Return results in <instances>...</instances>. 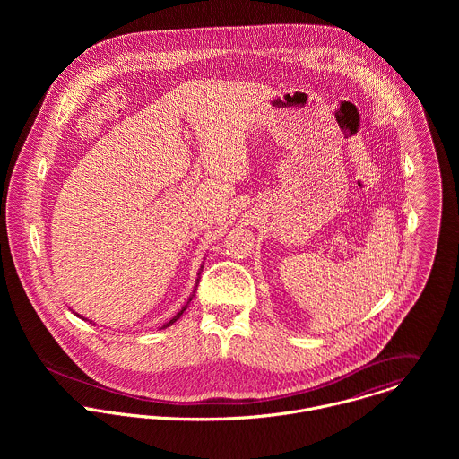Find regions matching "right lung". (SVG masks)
<instances>
[{
  "mask_svg": "<svg viewBox=\"0 0 459 459\" xmlns=\"http://www.w3.org/2000/svg\"><path fill=\"white\" fill-rule=\"evenodd\" d=\"M201 268H203V264H201ZM201 268H199V272H197V275H199V273H201ZM197 282H199V277H197V279H196V286H195V291H196ZM195 291H193V295H191V297H189V300H187V302H186V306H184V307H182V309H180V311H178V313H177V315H175V316H173V318H171V320H169V322H166V324H164V325H162V327H160V330H162V328L171 327V325H173V324H175V322H177V320H178V318H180V316H182V315H184V311H186V309H187V307H189V304H191V300H193V297H195ZM72 313H74V311H72ZM74 315H75V316H77V318H81V320H86V318H84V316H81V315H77V313H74ZM86 322H88V320H86ZM90 324H91V322H90ZM93 325H95V324H93Z\"/></svg>",
  "mask_w": 459,
  "mask_h": 459,
  "instance_id": "add662e5",
  "label": "right lung"
}]
</instances>
